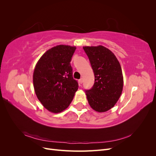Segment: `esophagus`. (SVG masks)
<instances>
[{"instance_id":"34e87169","label":"esophagus","mask_w":156,"mask_h":156,"mask_svg":"<svg viewBox=\"0 0 156 156\" xmlns=\"http://www.w3.org/2000/svg\"><path fill=\"white\" fill-rule=\"evenodd\" d=\"M83 79L81 78V79H80L79 80V84H82L83 83Z\"/></svg>"}]
</instances>
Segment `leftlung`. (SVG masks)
<instances>
[{
	"instance_id": "left-lung-1",
	"label": "left lung",
	"mask_w": 156,
	"mask_h": 156,
	"mask_svg": "<svg viewBox=\"0 0 156 156\" xmlns=\"http://www.w3.org/2000/svg\"><path fill=\"white\" fill-rule=\"evenodd\" d=\"M95 77L91 89L85 93L89 105L99 112L115 106L123 89L122 68L116 56L102 45L83 47Z\"/></svg>"
}]
</instances>
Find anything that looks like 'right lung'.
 <instances>
[{"label": "right lung", "mask_w": 156, "mask_h": 156, "mask_svg": "<svg viewBox=\"0 0 156 156\" xmlns=\"http://www.w3.org/2000/svg\"><path fill=\"white\" fill-rule=\"evenodd\" d=\"M75 47L59 45L47 51L37 62L33 84L37 99L50 112L58 113L68 108L77 90L73 78L71 60Z\"/></svg>", "instance_id": "add662e5"}]
</instances>
